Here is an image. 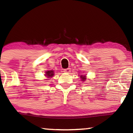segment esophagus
<instances>
[{
    "instance_id": "esophagus-1",
    "label": "esophagus",
    "mask_w": 133,
    "mask_h": 133,
    "mask_svg": "<svg viewBox=\"0 0 133 133\" xmlns=\"http://www.w3.org/2000/svg\"><path fill=\"white\" fill-rule=\"evenodd\" d=\"M63 72H65V73H70V72H71V69L70 68L65 69V70H63Z\"/></svg>"
}]
</instances>
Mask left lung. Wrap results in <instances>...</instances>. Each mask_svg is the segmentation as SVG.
Returning <instances> with one entry per match:
<instances>
[{
    "mask_svg": "<svg viewBox=\"0 0 133 133\" xmlns=\"http://www.w3.org/2000/svg\"><path fill=\"white\" fill-rule=\"evenodd\" d=\"M80 78H81V81H86L87 79V76H85V75H81V76H80Z\"/></svg>",
    "mask_w": 133,
    "mask_h": 133,
    "instance_id": "1",
    "label": "left lung"
}]
</instances>
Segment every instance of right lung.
I'll use <instances>...</instances> for the list:
<instances>
[{
  "mask_svg": "<svg viewBox=\"0 0 133 133\" xmlns=\"http://www.w3.org/2000/svg\"><path fill=\"white\" fill-rule=\"evenodd\" d=\"M54 75V73L53 70H49V71H45V77H46L47 78H51L52 77H53Z\"/></svg>",
  "mask_w": 133,
  "mask_h": 133,
  "instance_id": "1",
  "label": "right lung"
}]
</instances>
